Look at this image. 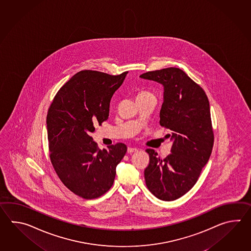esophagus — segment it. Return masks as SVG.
Returning a JSON list of instances; mask_svg holds the SVG:
<instances>
[{"label": "esophagus", "mask_w": 251, "mask_h": 251, "mask_svg": "<svg viewBox=\"0 0 251 251\" xmlns=\"http://www.w3.org/2000/svg\"><path fill=\"white\" fill-rule=\"evenodd\" d=\"M136 151H138V149H137V148H133V147H128V153H133V152H136Z\"/></svg>", "instance_id": "1"}]
</instances>
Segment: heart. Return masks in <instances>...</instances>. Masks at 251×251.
I'll return each mask as SVG.
<instances>
[{
  "mask_svg": "<svg viewBox=\"0 0 251 251\" xmlns=\"http://www.w3.org/2000/svg\"><path fill=\"white\" fill-rule=\"evenodd\" d=\"M142 93H144V92H142ZM140 94H141V93H140Z\"/></svg>",
  "mask_w": 251,
  "mask_h": 251,
  "instance_id": "1",
  "label": "heart"
}]
</instances>
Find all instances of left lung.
Masks as SVG:
<instances>
[{"mask_svg": "<svg viewBox=\"0 0 251 251\" xmlns=\"http://www.w3.org/2000/svg\"><path fill=\"white\" fill-rule=\"evenodd\" d=\"M140 77L164 87L160 124L172 131L166 136L173 140L171 153L163 160L154 150H146L150 163L144 170L145 183L156 198L173 201L195 186L212 153L214 136L208 98L179 68L156 70Z\"/></svg>", "mask_w": 251, "mask_h": 251, "instance_id": "8db88e82", "label": "left lung"}]
</instances>
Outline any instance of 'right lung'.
<instances>
[{"label":"right lung","instance_id":"1","mask_svg":"<svg viewBox=\"0 0 251 251\" xmlns=\"http://www.w3.org/2000/svg\"><path fill=\"white\" fill-rule=\"evenodd\" d=\"M127 74L80 71L61 87L48 108L52 165L64 186L84 199L100 198L110 189L127 151L122 143L101 151L91 136L94 125L108 118L111 98Z\"/></svg>","mask_w":251,"mask_h":251}]
</instances>
